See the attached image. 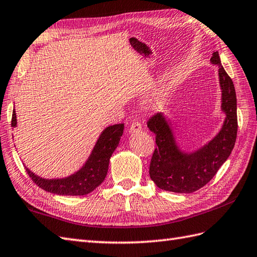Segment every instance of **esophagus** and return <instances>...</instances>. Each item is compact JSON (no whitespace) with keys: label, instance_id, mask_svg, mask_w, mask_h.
Instances as JSON below:
<instances>
[{"label":"esophagus","instance_id":"1","mask_svg":"<svg viewBox=\"0 0 257 257\" xmlns=\"http://www.w3.org/2000/svg\"><path fill=\"white\" fill-rule=\"evenodd\" d=\"M142 130V124L141 122H133L132 125H131L130 127V133H136V132H140V131Z\"/></svg>","mask_w":257,"mask_h":257}]
</instances>
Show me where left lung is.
Segmentation results:
<instances>
[{"mask_svg":"<svg viewBox=\"0 0 257 257\" xmlns=\"http://www.w3.org/2000/svg\"><path fill=\"white\" fill-rule=\"evenodd\" d=\"M210 61L219 67L221 110L225 113L223 125L212 140L195 152L185 153L177 145L170 123L163 113L155 114L147 122L158 146L151 159L150 176L163 190L191 193L200 189L218 173L234 147L237 133L234 84L222 67L218 51Z\"/></svg>","mask_w":257,"mask_h":257,"instance_id":"left-lung-1","label":"left lung"}]
</instances>
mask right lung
<instances>
[{
	"mask_svg": "<svg viewBox=\"0 0 257 257\" xmlns=\"http://www.w3.org/2000/svg\"><path fill=\"white\" fill-rule=\"evenodd\" d=\"M16 113L13 111L12 126L16 127ZM124 124L107 126L99 136L83 166L65 178L46 179L32 173L27 167L26 172L35 184L48 192L59 196H84L93 191L105 179L109 169L110 158L117 147L123 134Z\"/></svg>",
	"mask_w": 257,
	"mask_h": 257,
	"instance_id": "obj_1",
	"label": "right lung"
}]
</instances>
